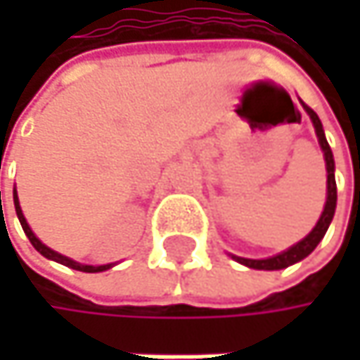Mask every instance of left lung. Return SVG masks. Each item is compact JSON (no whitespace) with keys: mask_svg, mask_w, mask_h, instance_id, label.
Wrapping results in <instances>:
<instances>
[{"mask_svg":"<svg viewBox=\"0 0 360 360\" xmlns=\"http://www.w3.org/2000/svg\"><path fill=\"white\" fill-rule=\"evenodd\" d=\"M304 110L309 112V116H311V120H313V124H315V131H317V137H319V143H321V150H323L325 167H327V202H325L321 219L317 221L315 229H313V231H311L302 242H298L296 246H292L290 250L281 252V254H277V256H271V258H264V260H252V258H240V256H233L238 262H242V264H246V266H250V269L277 271V269H285V266H290V264H294V262H298V260L307 258L311 252L317 248V244L323 240L325 231H327V227H329V223H331V219H333V212H335V200H338L335 177H333V169H335V167H333V154H331V148H329V143H327V139H325L323 124H321L319 116L315 114V110L309 108L307 104H304Z\"/></svg>","mask_w":360,"mask_h":360,"instance_id":"1","label":"left lung"}]
</instances>
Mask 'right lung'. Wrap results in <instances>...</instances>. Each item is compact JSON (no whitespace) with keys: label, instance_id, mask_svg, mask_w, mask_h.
I'll use <instances>...</instances> for the list:
<instances>
[{"label":"right lung","instance_id":"add662e5","mask_svg":"<svg viewBox=\"0 0 360 360\" xmlns=\"http://www.w3.org/2000/svg\"><path fill=\"white\" fill-rule=\"evenodd\" d=\"M14 206H16V214H18V221H20V225H22V229H25V233H27V238H29V242L35 246L37 252H41L45 258H51V260H56V262H60V264H64V266H70V269H77V271H85V273H100V271H106L110 269V264H102V266H91V264H79V262H75V260H70L68 256H62V254H58V252H53L51 248H47L45 244H41L39 240H37V236L31 231V227H29V223H27V219H25V214H22V210H20V204H18V195H16V189H14Z\"/></svg>","mask_w":360,"mask_h":360}]
</instances>
